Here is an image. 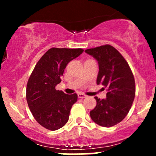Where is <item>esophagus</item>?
<instances>
[{
	"label": "esophagus",
	"instance_id": "obj_1",
	"mask_svg": "<svg viewBox=\"0 0 156 156\" xmlns=\"http://www.w3.org/2000/svg\"><path fill=\"white\" fill-rule=\"evenodd\" d=\"M78 98H87V96L86 95V94H83V93H78Z\"/></svg>",
	"mask_w": 156,
	"mask_h": 156
}]
</instances>
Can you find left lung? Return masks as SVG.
Wrapping results in <instances>:
<instances>
[{"label":"left lung","instance_id":"1","mask_svg":"<svg viewBox=\"0 0 156 156\" xmlns=\"http://www.w3.org/2000/svg\"><path fill=\"white\" fill-rule=\"evenodd\" d=\"M98 61L97 84L107 89L106 98L95 97L97 105L90 112L94 122L103 127L114 126L124 119L135 98V80L124 57L109 44L86 50Z\"/></svg>","mask_w":156,"mask_h":156}]
</instances>
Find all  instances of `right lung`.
<instances>
[{"mask_svg":"<svg viewBox=\"0 0 156 156\" xmlns=\"http://www.w3.org/2000/svg\"><path fill=\"white\" fill-rule=\"evenodd\" d=\"M83 52L81 48H51L36 64L28 80V107L37 122L46 129H59L69 119L70 109L78 95L56 90L55 86L62 80L67 64Z\"/></svg>","mask_w":156,"mask_h":156,"instance_id":"right-lung-1","label":"right lung"}]
</instances>
